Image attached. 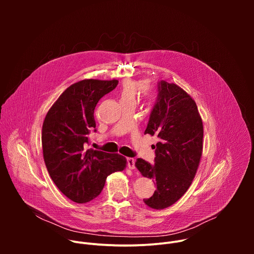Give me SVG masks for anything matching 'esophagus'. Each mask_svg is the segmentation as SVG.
<instances>
[{
    "label": "esophagus",
    "mask_w": 254,
    "mask_h": 254,
    "mask_svg": "<svg viewBox=\"0 0 254 254\" xmlns=\"http://www.w3.org/2000/svg\"><path fill=\"white\" fill-rule=\"evenodd\" d=\"M127 167H128L130 170H134V169H135V166H134L135 161H134V159H132V158H127Z\"/></svg>",
    "instance_id": "esophagus-1"
}]
</instances>
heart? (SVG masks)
<instances>
[{"label":"heart","instance_id":"1","mask_svg":"<svg viewBox=\"0 0 254 254\" xmlns=\"http://www.w3.org/2000/svg\"><path fill=\"white\" fill-rule=\"evenodd\" d=\"M142 81H137L133 79H125L120 87V98L121 101H127V100H134L135 95L138 91L141 90L143 87ZM144 95L151 98L152 93L149 90H143Z\"/></svg>","mask_w":254,"mask_h":254}]
</instances>
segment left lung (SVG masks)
<instances>
[{
    "label": "left lung",
    "instance_id": "1",
    "mask_svg": "<svg viewBox=\"0 0 254 254\" xmlns=\"http://www.w3.org/2000/svg\"><path fill=\"white\" fill-rule=\"evenodd\" d=\"M157 102L144 133L156 134L155 164L137 159L143 177L154 179L157 189L143 202L153 209L176 203L192 184L203 151V123L194 99L174 83L162 80Z\"/></svg>",
    "mask_w": 254,
    "mask_h": 254
}]
</instances>
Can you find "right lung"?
<instances>
[{"instance_id": "add662e5", "label": "right lung", "mask_w": 254, "mask_h": 254, "mask_svg": "<svg viewBox=\"0 0 254 254\" xmlns=\"http://www.w3.org/2000/svg\"><path fill=\"white\" fill-rule=\"evenodd\" d=\"M119 80L84 79L70 85L48 111L42 127L43 158L57 188L70 200L86 203L102 191L108 175L124 171L120 154L86 149L95 129L94 108Z\"/></svg>"}]
</instances>
